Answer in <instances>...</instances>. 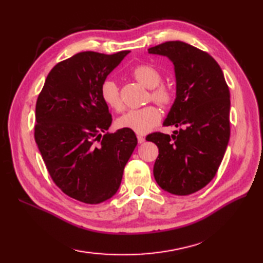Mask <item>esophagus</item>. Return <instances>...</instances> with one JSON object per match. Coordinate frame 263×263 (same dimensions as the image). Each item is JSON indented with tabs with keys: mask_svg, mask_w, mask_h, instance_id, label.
Masks as SVG:
<instances>
[{
	"mask_svg": "<svg viewBox=\"0 0 263 263\" xmlns=\"http://www.w3.org/2000/svg\"><path fill=\"white\" fill-rule=\"evenodd\" d=\"M137 138H138V142L139 143H143L144 141H146V139H144V137H142V136H138Z\"/></svg>",
	"mask_w": 263,
	"mask_h": 263,
	"instance_id": "34e87169",
	"label": "esophagus"
}]
</instances>
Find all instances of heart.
Listing matches in <instances>:
<instances>
[{
  "instance_id": "1",
  "label": "heart",
  "mask_w": 263,
  "mask_h": 263,
  "mask_svg": "<svg viewBox=\"0 0 263 263\" xmlns=\"http://www.w3.org/2000/svg\"><path fill=\"white\" fill-rule=\"evenodd\" d=\"M135 79L142 86L152 89L150 98L153 102L160 106H167L172 103L173 92L170 87L161 85V73L153 65L141 64L136 66L132 71ZM104 102L115 111L124 109V104L122 102L119 86L114 81H105L100 88ZM161 119V114L155 106H147L140 109L128 110L126 114L121 116L117 124L120 127L128 128L139 135H146L158 124Z\"/></svg>"
}]
</instances>
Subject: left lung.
I'll use <instances>...</instances> for the list:
<instances>
[{
    "label": "left lung",
    "instance_id": "8db88e82",
    "mask_svg": "<svg viewBox=\"0 0 263 263\" xmlns=\"http://www.w3.org/2000/svg\"><path fill=\"white\" fill-rule=\"evenodd\" d=\"M148 53L168 58L176 77V98L164 125L178 130L146 138L159 150L155 180L172 194H192L215 177L224 158L231 135L230 89L215 59L186 43L166 42Z\"/></svg>",
    "mask_w": 263,
    "mask_h": 263
}]
</instances>
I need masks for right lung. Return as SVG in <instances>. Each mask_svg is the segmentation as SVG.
<instances>
[{
	"instance_id": "1",
	"label": "right lung",
	"mask_w": 263,
	"mask_h": 263,
	"mask_svg": "<svg viewBox=\"0 0 263 263\" xmlns=\"http://www.w3.org/2000/svg\"><path fill=\"white\" fill-rule=\"evenodd\" d=\"M130 51L81 52L49 72L36 103L35 141L53 182L83 203L97 204L117 192L135 150L136 133L111 124L100 88Z\"/></svg>"
}]
</instances>
